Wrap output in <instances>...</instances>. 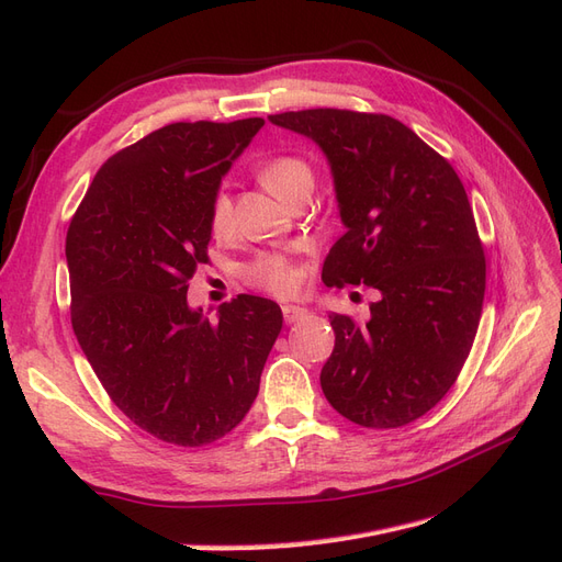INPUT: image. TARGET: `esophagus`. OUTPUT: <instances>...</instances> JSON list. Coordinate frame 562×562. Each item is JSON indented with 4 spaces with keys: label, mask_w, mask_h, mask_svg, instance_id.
Listing matches in <instances>:
<instances>
[{
    "label": "esophagus",
    "mask_w": 562,
    "mask_h": 562,
    "mask_svg": "<svg viewBox=\"0 0 562 562\" xmlns=\"http://www.w3.org/2000/svg\"><path fill=\"white\" fill-rule=\"evenodd\" d=\"M281 312H283L285 323H295V321H300V318H304V316L310 314L304 307H297V304H283Z\"/></svg>",
    "instance_id": "34e87169"
}]
</instances>
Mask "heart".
Listing matches in <instances>:
<instances>
[{"mask_svg": "<svg viewBox=\"0 0 562 562\" xmlns=\"http://www.w3.org/2000/svg\"><path fill=\"white\" fill-rule=\"evenodd\" d=\"M258 180L262 182L265 190L277 196L279 201H288L291 196L310 190L314 184V171L312 166L304 161L302 157L293 155H281V157H271L258 168ZM211 232L217 239H223L234 227V213H232V201L225 194H217L211 203ZM248 279L255 285H262L271 293L288 295L297 288V274L295 269L288 265L283 258H277V255H269V258H260L258 262H252L248 267Z\"/></svg>", "mask_w": 562, "mask_h": 562, "instance_id": "heart-1", "label": "heart"}]
</instances>
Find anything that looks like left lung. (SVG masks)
I'll list each match as a JSON object with an SVG mask.
<instances>
[{"mask_svg":"<svg viewBox=\"0 0 562 562\" xmlns=\"http://www.w3.org/2000/svg\"><path fill=\"white\" fill-rule=\"evenodd\" d=\"M269 122L328 159L345 234L323 281L380 293L366 323L328 316L335 349L321 370L323 394L361 427L411 424L454 384L483 312L485 258L464 184L386 114L318 108Z\"/></svg>","mask_w":562,"mask_h":562,"instance_id":"1","label":"left lung"}]
</instances>
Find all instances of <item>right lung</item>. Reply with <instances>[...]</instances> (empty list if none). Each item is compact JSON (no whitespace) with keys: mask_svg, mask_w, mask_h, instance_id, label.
Returning <instances> with one entry per match:
<instances>
[{"mask_svg":"<svg viewBox=\"0 0 562 562\" xmlns=\"http://www.w3.org/2000/svg\"><path fill=\"white\" fill-rule=\"evenodd\" d=\"M262 126L178 122L145 135L103 164L67 229L79 347L119 411L166 443L229 434L283 326L267 297L225 302L217 321L187 302L220 182Z\"/></svg>","mask_w":562,"mask_h":562,"instance_id":"1","label":"right lung"}]
</instances>
